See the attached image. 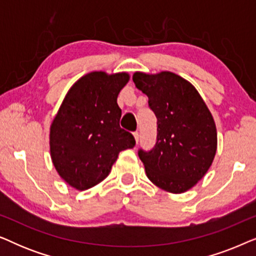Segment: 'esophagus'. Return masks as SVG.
<instances>
[{
    "label": "esophagus",
    "mask_w": 256,
    "mask_h": 256,
    "mask_svg": "<svg viewBox=\"0 0 256 256\" xmlns=\"http://www.w3.org/2000/svg\"><path fill=\"white\" fill-rule=\"evenodd\" d=\"M132 134H134V138H135V141H136V143H138V132H132Z\"/></svg>",
    "instance_id": "34e87169"
}]
</instances>
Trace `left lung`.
I'll return each mask as SVG.
<instances>
[{
  "label": "left lung",
  "instance_id": "obj_1",
  "mask_svg": "<svg viewBox=\"0 0 256 256\" xmlns=\"http://www.w3.org/2000/svg\"><path fill=\"white\" fill-rule=\"evenodd\" d=\"M132 82L148 96L157 118L155 146L138 150L146 176L171 194L190 190L216 156V128L211 112L194 85L172 72H135Z\"/></svg>",
  "mask_w": 256,
  "mask_h": 256
}]
</instances>
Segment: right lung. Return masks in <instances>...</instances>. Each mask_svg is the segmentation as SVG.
Listing matches in <instances>:
<instances>
[{
    "label": "right lung",
    "mask_w": 256,
    "mask_h": 256,
    "mask_svg": "<svg viewBox=\"0 0 256 256\" xmlns=\"http://www.w3.org/2000/svg\"><path fill=\"white\" fill-rule=\"evenodd\" d=\"M129 80L126 72H90L66 94L50 127L52 163L62 180L76 190L102 182L122 150L135 138L120 127L118 96Z\"/></svg>",
    "instance_id": "add662e5"
}]
</instances>
